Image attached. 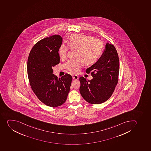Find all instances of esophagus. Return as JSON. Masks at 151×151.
<instances>
[{"instance_id":"obj_1","label":"esophagus","mask_w":151,"mask_h":151,"mask_svg":"<svg viewBox=\"0 0 151 151\" xmlns=\"http://www.w3.org/2000/svg\"><path fill=\"white\" fill-rule=\"evenodd\" d=\"M72 78H73V79L74 80H77V79H79V77L77 75H73Z\"/></svg>"}]
</instances>
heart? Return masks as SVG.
<instances>
[{
  "label": "heart",
  "mask_w": 151,
  "mask_h": 151,
  "mask_svg": "<svg viewBox=\"0 0 151 151\" xmlns=\"http://www.w3.org/2000/svg\"><path fill=\"white\" fill-rule=\"evenodd\" d=\"M68 45L71 50L76 49V58L69 60L64 67L72 73H77L83 65V62L86 65L95 64L101 55L104 50V44L101 40L93 37L82 34L72 35L69 36ZM68 47L62 44L60 46L58 53L62 59L67 56Z\"/></svg>",
  "instance_id": "1"
}]
</instances>
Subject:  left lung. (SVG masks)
Masks as SVG:
<instances>
[{
	"label": "left lung",
	"instance_id": "obj_1",
	"mask_svg": "<svg viewBox=\"0 0 151 151\" xmlns=\"http://www.w3.org/2000/svg\"><path fill=\"white\" fill-rule=\"evenodd\" d=\"M119 58L114 45L107 43L101 57L86 70L93 78L80 77V92L86 101L94 104H102L110 98L118 83Z\"/></svg>",
	"mask_w": 151,
	"mask_h": 151
}]
</instances>
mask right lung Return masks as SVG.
<instances>
[{
    "label": "right lung",
    "instance_id": "add662e5",
    "mask_svg": "<svg viewBox=\"0 0 151 151\" xmlns=\"http://www.w3.org/2000/svg\"><path fill=\"white\" fill-rule=\"evenodd\" d=\"M62 41L59 35L40 40L32 48L27 63L32 90L40 101L53 107L66 101L72 82L68 74L58 78L53 73V67L59 64L58 50Z\"/></svg>",
    "mask_w": 151,
    "mask_h": 151
}]
</instances>
